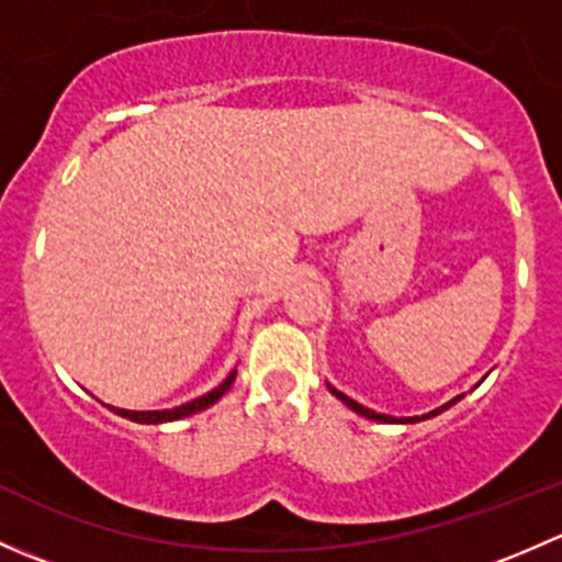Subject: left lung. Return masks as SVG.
<instances>
[{
  "label": "left lung",
  "mask_w": 562,
  "mask_h": 562,
  "mask_svg": "<svg viewBox=\"0 0 562 562\" xmlns=\"http://www.w3.org/2000/svg\"><path fill=\"white\" fill-rule=\"evenodd\" d=\"M328 386V391H331L334 396H337V400H342L345 405L350 407V411H356L359 413V416H364V418H372V422H383V424H413V422H422V418H432V416H438V413H443V411H449L451 405H454V402H459L462 400L464 394H459V396H454V400L451 402H446L443 407H435V411H429V413H424V416H411V418H396V416H386V413H375V411H370V407H364V405H359V402L356 400H350L348 394H342V391H337L331 386V383H326Z\"/></svg>",
  "instance_id": "8db88e82"
}]
</instances>
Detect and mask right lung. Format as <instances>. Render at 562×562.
Masks as SVG:
<instances>
[{"label": "right lung", "mask_w": 562, "mask_h": 562, "mask_svg": "<svg viewBox=\"0 0 562 562\" xmlns=\"http://www.w3.org/2000/svg\"><path fill=\"white\" fill-rule=\"evenodd\" d=\"M236 381V370L231 372L228 378H225L223 383H220L217 389H212L209 391V394H203V396H198V400H190V402H184V405H179V407H171V411H124V407H111L113 413H116V416H122V418H130V422H138V424H162V422H179V418H187V416H192V413H198V411H206L209 405H214V402L220 400V396L225 394V391L231 389V383Z\"/></svg>", "instance_id": "obj_1"}]
</instances>
